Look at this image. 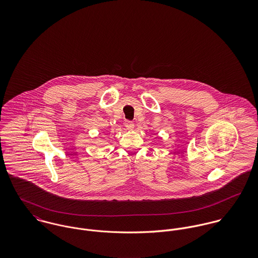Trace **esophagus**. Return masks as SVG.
<instances>
[{"mask_svg":"<svg viewBox=\"0 0 258 258\" xmlns=\"http://www.w3.org/2000/svg\"><path fill=\"white\" fill-rule=\"evenodd\" d=\"M125 127L127 129H132V128H134V123L132 121H130V120H126L125 121Z\"/></svg>","mask_w":258,"mask_h":258,"instance_id":"esophagus-1","label":"esophagus"}]
</instances>
